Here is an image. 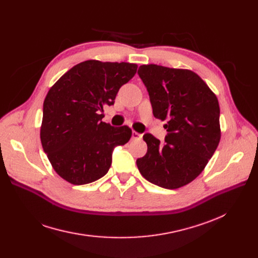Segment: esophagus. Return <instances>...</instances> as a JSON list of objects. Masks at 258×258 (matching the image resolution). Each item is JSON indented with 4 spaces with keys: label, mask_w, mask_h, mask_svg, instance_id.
I'll use <instances>...</instances> for the list:
<instances>
[{
    "label": "esophagus",
    "mask_w": 258,
    "mask_h": 258,
    "mask_svg": "<svg viewBox=\"0 0 258 258\" xmlns=\"http://www.w3.org/2000/svg\"><path fill=\"white\" fill-rule=\"evenodd\" d=\"M141 138H142V135L141 134L135 132V131L132 133V139L133 140H140Z\"/></svg>",
    "instance_id": "esophagus-1"
}]
</instances>
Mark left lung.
Listing matches in <instances>:
<instances>
[{
	"instance_id": "1",
	"label": "left lung",
	"mask_w": 258,
	"mask_h": 258,
	"mask_svg": "<svg viewBox=\"0 0 258 258\" xmlns=\"http://www.w3.org/2000/svg\"><path fill=\"white\" fill-rule=\"evenodd\" d=\"M138 74L150 95L153 114L166 120L165 143L145 134L147 153L137 159L151 183L177 189L204 170L221 139L220 105L198 74L158 64H142Z\"/></svg>"
}]
</instances>
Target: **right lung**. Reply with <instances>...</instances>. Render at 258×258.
I'll return each mask as SVG.
<instances>
[{
    "mask_svg": "<svg viewBox=\"0 0 258 258\" xmlns=\"http://www.w3.org/2000/svg\"><path fill=\"white\" fill-rule=\"evenodd\" d=\"M137 68L130 62L86 60L49 90L40 141L52 167L67 182L84 185L103 177L111 167L114 148L131 139L128 126L105 123L100 112L104 104H114L119 89Z\"/></svg>",
    "mask_w": 258,
    "mask_h": 258,
    "instance_id": "add662e5",
    "label": "right lung"
}]
</instances>
